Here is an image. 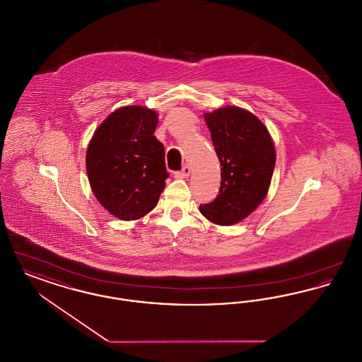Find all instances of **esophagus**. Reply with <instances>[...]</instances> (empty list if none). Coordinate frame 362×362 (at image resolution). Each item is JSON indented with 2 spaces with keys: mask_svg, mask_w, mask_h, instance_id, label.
<instances>
[{
  "mask_svg": "<svg viewBox=\"0 0 362 362\" xmlns=\"http://www.w3.org/2000/svg\"><path fill=\"white\" fill-rule=\"evenodd\" d=\"M189 173H191V168H189V164H185L183 168L179 171V173H175L176 177H187Z\"/></svg>",
  "mask_w": 362,
  "mask_h": 362,
  "instance_id": "esophagus-1",
  "label": "esophagus"
}]
</instances>
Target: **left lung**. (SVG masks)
Segmentation results:
<instances>
[{
	"mask_svg": "<svg viewBox=\"0 0 362 362\" xmlns=\"http://www.w3.org/2000/svg\"><path fill=\"white\" fill-rule=\"evenodd\" d=\"M205 121L220 160L221 186L199 211L214 224H236L267 195L276 167L274 144L264 124L239 107L218 108L205 114Z\"/></svg>",
	"mask_w": 362,
	"mask_h": 362,
	"instance_id": "obj_1",
	"label": "left lung"
}]
</instances>
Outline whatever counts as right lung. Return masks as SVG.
Wrapping results in <instances>:
<instances>
[{
  "instance_id": "1",
  "label": "right lung",
  "mask_w": 362,
  "mask_h": 362,
  "mask_svg": "<svg viewBox=\"0 0 362 362\" xmlns=\"http://www.w3.org/2000/svg\"><path fill=\"white\" fill-rule=\"evenodd\" d=\"M157 114L127 105L110 114L86 151V173L98 201L112 216L130 221L155 209L170 176L164 145L153 136Z\"/></svg>"
}]
</instances>
